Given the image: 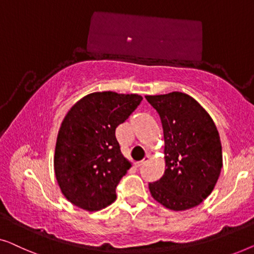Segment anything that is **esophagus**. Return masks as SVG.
Returning a JSON list of instances; mask_svg holds the SVG:
<instances>
[{
    "mask_svg": "<svg viewBox=\"0 0 254 254\" xmlns=\"http://www.w3.org/2000/svg\"><path fill=\"white\" fill-rule=\"evenodd\" d=\"M149 158H151V156H149V154H146V156H145L144 159L141 160V161H139V162H135V166H137V167H140V166H142V164H144L145 162H147V161H148Z\"/></svg>",
    "mask_w": 254,
    "mask_h": 254,
    "instance_id": "34e87169",
    "label": "esophagus"
}]
</instances>
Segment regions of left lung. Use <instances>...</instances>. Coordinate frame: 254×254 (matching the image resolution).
I'll list each match as a JSON object with an SVG mask.
<instances>
[{
	"mask_svg": "<svg viewBox=\"0 0 254 254\" xmlns=\"http://www.w3.org/2000/svg\"><path fill=\"white\" fill-rule=\"evenodd\" d=\"M161 119L166 170L148 188L167 208L185 210L212 193L221 168L222 146L212 117L190 95H146Z\"/></svg>",
	"mask_w": 254,
	"mask_h": 254,
	"instance_id": "obj_1",
	"label": "left lung"
}]
</instances>
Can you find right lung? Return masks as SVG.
<instances>
[{"label": "right lung", "mask_w": 254, "mask_h": 254, "mask_svg": "<svg viewBox=\"0 0 254 254\" xmlns=\"http://www.w3.org/2000/svg\"><path fill=\"white\" fill-rule=\"evenodd\" d=\"M141 100L138 94L95 92L67 112L57 134L54 169L71 203L94 212L116 199V187L131 163L121 152L115 131Z\"/></svg>", "instance_id": "1"}]
</instances>
